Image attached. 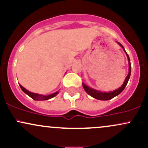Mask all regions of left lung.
<instances>
[{
    "label": "left lung",
    "instance_id": "8db88e82",
    "mask_svg": "<svg viewBox=\"0 0 148 148\" xmlns=\"http://www.w3.org/2000/svg\"><path fill=\"white\" fill-rule=\"evenodd\" d=\"M118 44L120 46H121L122 47H123L124 51H125V49H124L123 46L120 43H119V42H118ZM125 53H126L127 58H128L129 65H130V67H129V74L126 77V79H125V82H124V84H123V86H122L120 88H119L118 90H114V91L108 92H99V91L97 90H95V89H92V88H89L88 86H86V84H84V83H83V87H84V90H86V92L88 93V95H90L91 97L95 98V99H97L109 100V99H112V98L115 97V96L118 95L119 94H120V93H121L123 91V90L125 89V87H126L127 83H128V81H129V79H130V75H131L130 59V57H129L128 54L127 53V52L125 51Z\"/></svg>",
    "mask_w": 148,
    "mask_h": 148
}]
</instances>
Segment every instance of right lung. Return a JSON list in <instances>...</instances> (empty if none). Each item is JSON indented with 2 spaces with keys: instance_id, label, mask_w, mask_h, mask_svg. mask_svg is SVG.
<instances>
[{
  "instance_id": "add662e5",
  "label": "right lung",
  "mask_w": 148,
  "mask_h": 148,
  "mask_svg": "<svg viewBox=\"0 0 148 148\" xmlns=\"http://www.w3.org/2000/svg\"><path fill=\"white\" fill-rule=\"evenodd\" d=\"M20 86V88H21V90H23L25 94L28 95V96L32 98V99H33L34 100H37V101H41V100H47V99H51V98H53V97H55L56 95L58 93V92H56L55 93H53L51 95H39V94H36V93H33V92H31L27 90L25 88H24L23 87V86H21V85H19Z\"/></svg>"
}]
</instances>
